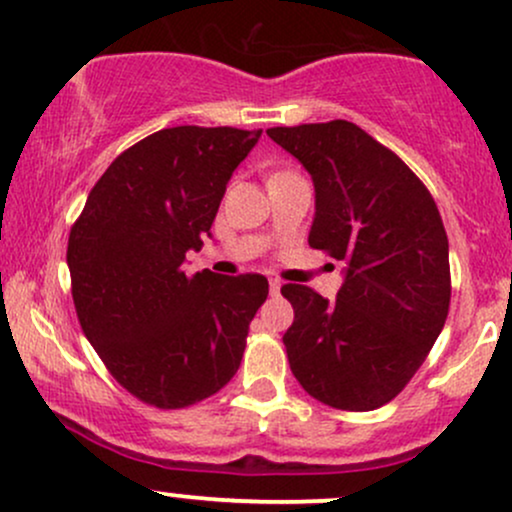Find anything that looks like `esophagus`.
<instances>
[{"label":"esophagus","instance_id":"obj_1","mask_svg":"<svg viewBox=\"0 0 512 512\" xmlns=\"http://www.w3.org/2000/svg\"><path fill=\"white\" fill-rule=\"evenodd\" d=\"M269 291H272V296H279L281 281L279 279H269Z\"/></svg>","mask_w":512,"mask_h":512}]
</instances>
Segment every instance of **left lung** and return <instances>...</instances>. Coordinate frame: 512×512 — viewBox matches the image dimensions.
I'll return each instance as SVG.
<instances>
[{
  "mask_svg": "<svg viewBox=\"0 0 512 512\" xmlns=\"http://www.w3.org/2000/svg\"><path fill=\"white\" fill-rule=\"evenodd\" d=\"M315 182L310 248L346 262L334 301L301 284L284 334L291 373L317 402L370 411L395 399L450 310L448 236L431 192L354 122L267 129Z\"/></svg>",
  "mask_w": 512,
  "mask_h": 512,
  "instance_id": "left-lung-1",
  "label": "left lung"
}]
</instances>
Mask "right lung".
<instances>
[{
	"mask_svg": "<svg viewBox=\"0 0 512 512\" xmlns=\"http://www.w3.org/2000/svg\"><path fill=\"white\" fill-rule=\"evenodd\" d=\"M260 134L197 125L149 134L110 163L69 231L81 330L117 383L149 407H192L231 383L267 301L262 274L182 269Z\"/></svg>",
	"mask_w": 512,
	"mask_h": 512,
	"instance_id": "right-lung-1",
	"label": "right lung"
}]
</instances>
